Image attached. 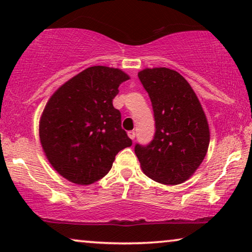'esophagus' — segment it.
<instances>
[{
    "label": "esophagus",
    "mask_w": 252,
    "mask_h": 252,
    "mask_svg": "<svg viewBox=\"0 0 252 252\" xmlns=\"http://www.w3.org/2000/svg\"><path fill=\"white\" fill-rule=\"evenodd\" d=\"M127 134H128L129 139H132V140L135 139V132H134V130H129V132L127 133Z\"/></svg>",
    "instance_id": "obj_1"
}]
</instances>
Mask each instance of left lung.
<instances>
[{
    "instance_id": "left-lung-1",
    "label": "left lung",
    "mask_w": 252,
    "mask_h": 252,
    "mask_svg": "<svg viewBox=\"0 0 252 252\" xmlns=\"http://www.w3.org/2000/svg\"><path fill=\"white\" fill-rule=\"evenodd\" d=\"M139 79L149 95L156 132L147 146L134 151L148 177L179 185L195 173L210 143L205 113L188 81L167 67L144 68Z\"/></svg>"
}]
</instances>
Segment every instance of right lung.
Instances as JSON below:
<instances>
[{
  "label": "right lung",
  "mask_w": 252,
  "mask_h": 252,
  "mask_svg": "<svg viewBox=\"0 0 252 252\" xmlns=\"http://www.w3.org/2000/svg\"><path fill=\"white\" fill-rule=\"evenodd\" d=\"M129 77L119 68L92 66L61 86L40 119V142L62 177L91 185L111 170L116 155L132 146L113 108L118 87Z\"/></svg>",
  "instance_id": "right-lung-1"
}]
</instances>
